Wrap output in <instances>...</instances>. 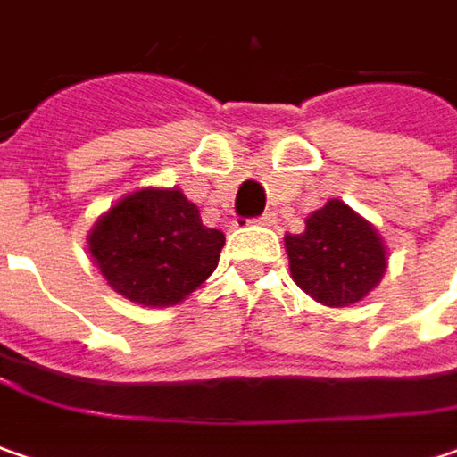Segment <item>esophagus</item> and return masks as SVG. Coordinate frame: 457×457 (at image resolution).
<instances>
[{
	"label": "esophagus",
	"mask_w": 457,
	"mask_h": 457,
	"mask_svg": "<svg viewBox=\"0 0 457 457\" xmlns=\"http://www.w3.org/2000/svg\"><path fill=\"white\" fill-rule=\"evenodd\" d=\"M255 222H258V225H273V222H276V214H273V212H263L261 217H255Z\"/></svg>",
	"instance_id": "34e87169"
}]
</instances>
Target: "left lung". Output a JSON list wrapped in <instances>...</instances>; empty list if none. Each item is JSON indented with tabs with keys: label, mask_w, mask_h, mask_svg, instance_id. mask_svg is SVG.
Masks as SVG:
<instances>
[{
	"label": "left lung",
	"mask_w": 457,
	"mask_h": 457,
	"mask_svg": "<svg viewBox=\"0 0 457 457\" xmlns=\"http://www.w3.org/2000/svg\"><path fill=\"white\" fill-rule=\"evenodd\" d=\"M291 278L328 307L355 304L386 270L378 232L340 199L309 214L302 235H287Z\"/></svg>",
	"instance_id": "1"
}]
</instances>
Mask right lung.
<instances>
[{"instance_id":"right-lung-1","label":"right lung","mask_w":457,"mask_h":457,"mask_svg":"<svg viewBox=\"0 0 457 457\" xmlns=\"http://www.w3.org/2000/svg\"><path fill=\"white\" fill-rule=\"evenodd\" d=\"M222 245L225 235L204 228L199 209L179 189L129 194L89 235L107 284L145 307L187 299L217 268Z\"/></svg>"}]
</instances>
